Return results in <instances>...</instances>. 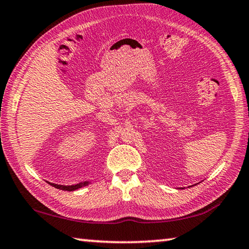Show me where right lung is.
<instances>
[{
  "instance_id": "right-lung-1",
  "label": "right lung",
  "mask_w": 249,
  "mask_h": 249,
  "mask_svg": "<svg viewBox=\"0 0 249 249\" xmlns=\"http://www.w3.org/2000/svg\"><path fill=\"white\" fill-rule=\"evenodd\" d=\"M50 184H52L54 188L61 189V190H65V191H74L79 188L87 185L88 182H83V183H79V184H74V185H61V184H54V183H50Z\"/></svg>"
}]
</instances>
